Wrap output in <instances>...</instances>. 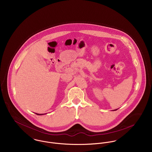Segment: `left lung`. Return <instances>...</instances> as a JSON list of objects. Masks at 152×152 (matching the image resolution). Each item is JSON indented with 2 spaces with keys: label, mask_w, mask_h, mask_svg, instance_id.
Segmentation results:
<instances>
[{
  "label": "left lung",
  "mask_w": 152,
  "mask_h": 152,
  "mask_svg": "<svg viewBox=\"0 0 152 152\" xmlns=\"http://www.w3.org/2000/svg\"><path fill=\"white\" fill-rule=\"evenodd\" d=\"M117 110V109H115V110Z\"/></svg>",
  "instance_id": "1"
}]
</instances>
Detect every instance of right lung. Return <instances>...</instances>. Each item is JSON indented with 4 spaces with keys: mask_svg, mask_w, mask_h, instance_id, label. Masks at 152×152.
<instances>
[{
    "mask_svg": "<svg viewBox=\"0 0 152 152\" xmlns=\"http://www.w3.org/2000/svg\"><path fill=\"white\" fill-rule=\"evenodd\" d=\"M36 114H37V115H44V114H45V113H43V114H40V113H36Z\"/></svg>",
    "mask_w": 152,
    "mask_h": 152,
    "instance_id": "1",
    "label": "right lung"
}]
</instances>
